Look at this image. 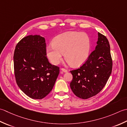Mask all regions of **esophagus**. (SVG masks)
<instances>
[{
	"label": "esophagus",
	"instance_id": "esophagus-1",
	"mask_svg": "<svg viewBox=\"0 0 127 127\" xmlns=\"http://www.w3.org/2000/svg\"><path fill=\"white\" fill-rule=\"evenodd\" d=\"M61 71H63L64 72H67V70L66 69H65V68H62L61 69Z\"/></svg>",
	"mask_w": 127,
	"mask_h": 127
}]
</instances>
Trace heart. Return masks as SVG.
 I'll use <instances>...</instances> for the list:
<instances>
[{"label":"heart","mask_w":127,"mask_h":127,"mask_svg":"<svg viewBox=\"0 0 127 127\" xmlns=\"http://www.w3.org/2000/svg\"><path fill=\"white\" fill-rule=\"evenodd\" d=\"M90 49L89 37L85 33L69 31L57 35L52 45L46 48L49 60L54 64H58L64 58L71 66L79 67L87 61Z\"/></svg>","instance_id":"heart-1"}]
</instances>
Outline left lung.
I'll use <instances>...</instances> for the list:
<instances>
[{
	"instance_id": "1",
	"label": "left lung",
	"mask_w": 127,
	"mask_h": 127,
	"mask_svg": "<svg viewBox=\"0 0 127 127\" xmlns=\"http://www.w3.org/2000/svg\"><path fill=\"white\" fill-rule=\"evenodd\" d=\"M97 45L79 68L71 71L72 92L77 97L87 99L97 94L106 84L112 72L110 46L105 35L98 33Z\"/></svg>"
}]
</instances>
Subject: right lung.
<instances>
[{
    "instance_id": "obj_1",
    "label": "right lung",
    "mask_w": 127,
    "mask_h": 127,
    "mask_svg": "<svg viewBox=\"0 0 127 127\" xmlns=\"http://www.w3.org/2000/svg\"><path fill=\"white\" fill-rule=\"evenodd\" d=\"M45 38L30 35L17 43L14 54L17 84L28 96L42 99L53 89L60 72L46 58Z\"/></svg>"
}]
</instances>
